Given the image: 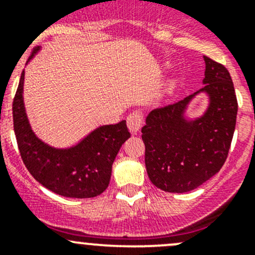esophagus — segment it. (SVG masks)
<instances>
[{"label":"esophagus","mask_w":255,"mask_h":255,"mask_svg":"<svg viewBox=\"0 0 255 255\" xmlns=\"http://www.w3.org/2000/svg\"><path fill=\"white\" fill-rule=\"evenodd\" d=\"M127 125H128V128H129V130L133 133V134H134V133H137L143 126L142 113L138 112V111L129 113L127 117Z\"/></svg>","instance_id":"esophagus-1"}]
</instances>
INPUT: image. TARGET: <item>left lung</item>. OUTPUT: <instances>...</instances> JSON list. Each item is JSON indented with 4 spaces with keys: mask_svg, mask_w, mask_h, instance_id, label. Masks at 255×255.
<instances>
[{
    "mask_svg": "<svg viewBox=\"0 0 255 255\" xmlns=\"http://www.w3.org/2000/svg\"><path fill=\"white\" fill-rule=\"evenodd\" d=\"M205 86L175 104L153 110L142 128L145 166L150 181L166 192L196 189L221 170L236 128L238 102L232 78L222 64L204 56ZM200 91L210 95L204 118L186 123L182 117Z\"/></svg>",
    "mask_w": 255,
    "mask_h": 255,
    "instance_id": "left-lung-1",
    "label": "left lung"
}]
</instances>
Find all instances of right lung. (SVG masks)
I'll list each match as a JSON object with an SVG mask.
<instances>
[{
	"label": "right lung",
	"instance_id": "1",
	"mask_svg": "<svg viewBox=\"0 0 255 255\" xmlns=\"http://www.w3.org/2000/svg\"><path fill=\"white\" fill-rule=\"evenodd\" d=\"M23 80L13 99V128L20 158L32 176L50 191L65 197L90 199L110 184L112 164L122 144L130 137L126 121L97 128L70 149H54L32 132L23 106Z\"/></svg>",
	"mask_w": 255,
	"mask_h": 255
}]
</instances>
